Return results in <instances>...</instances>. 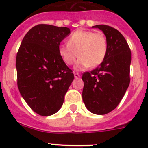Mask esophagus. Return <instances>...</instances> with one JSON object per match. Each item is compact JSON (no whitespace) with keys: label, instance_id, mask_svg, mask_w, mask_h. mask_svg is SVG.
Wrapping results in <instances>:
<instances>
[{"label":"esophagus","instance_id":"esophagus-1","mask_svg":"<svg viewBox=\"0 0 148 148\" xmlns=\"http://www.w3.org/2000/svg\"><path fill=\"white\" fill-rule=\"evenodd\" d=\"M74 77H75V78H79L81 77V75L78 73H74Z\"/></svg>","mask_w":148,"mask_h":148}]
</instances>
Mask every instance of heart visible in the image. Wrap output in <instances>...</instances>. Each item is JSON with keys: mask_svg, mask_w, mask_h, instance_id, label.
<instances>
[{"mask_svg": "<svg viewBox=\"0 0 148 148\" xmlns=\"http://www.w3.org/2000/svg\"><path fill=\"white\" fill-rule=\"evenodd\" d=\"M108 52V42L102 32L78 29L71 34L67 44L58 46L60 56L67 65L73 64L78 60L75 68L81 70L98 66L103 62Z\"/></svg>", "mask_w": 148, "mask_h": 148, "instance_id": "b5f03b06", "label": "heart"}]
</instances>
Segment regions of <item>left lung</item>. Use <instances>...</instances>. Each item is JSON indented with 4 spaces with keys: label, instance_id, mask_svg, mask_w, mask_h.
Wrapping results in <instances>:
<instances>
[{
    "label": "left lung",
    "instance_id": "1",
    "mask_svg": "<svg viewBox=\"0 0 148 148\" xmlns=\"http://www.w3.org/2000/svg\"><path fill=\"white\" fill-rule=\"evenodd\" d=\"M108 42V52L103 62L82 75V98L90 112L97 115L110 113L118 106L130 84L131 52L121 33L107 25H95Z\"/></svg>",
    "mask_w": 148,
    "mask_h": 148
}]
</instances>
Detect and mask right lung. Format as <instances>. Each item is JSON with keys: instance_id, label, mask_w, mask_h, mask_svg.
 Returning <instances> with one entry per match:
<instances>
[{"instance_id": "right-lung-1", "label": "right lung", "mask_w": 148, "mask_h": 148, "mask_svg": "<svg viewBox=\"0 0 148 148\" xmlns=\"http://www.w3.org/2000/svg\"><path fill=\"white\" fill-rule=\"evenodd\" d=\"M70 34L67 27L35 26L22 40L16 57L18 87L23 99L38 114L48 116L61 108L74 79L58 46Z\"/></svg>"}]
</instances>
